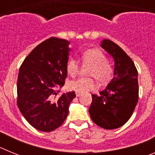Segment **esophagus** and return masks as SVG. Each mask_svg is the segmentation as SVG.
I'll list each match as a JSON object with an SVG mask.
<instances>
[{
	"label": "esophagus",
	"mask_w": 155,
	"mask_h": 155,
	"mask_svg": "<svg viewBox=\"0 0 155 155\" xmlns=\"http://www.w3.org/2000/svg\"><path fill=\"white\" fill-rule=\"evenodd\" d=\"M75 94H76V96L77 97H79V96H81V93L79 92V91H76V92H75Z\"/></svg>",
	"instance_id": "34e87169"
}]
</instances>
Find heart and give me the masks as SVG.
<instances>
[{"mask_svg":"<svg viewBox=\"0 0 155 155\" xmlns=\"http://www.w3.org/2000/svg\"><path fill=\"white\" fill-rule=\"evenodd\" d=\"M82 62L91 66L87 75L96 79L99 83L104 84L109 81L113 75V68L107 61V58L98 49H90L82 53ZM67 71L71 77H75L79 71L78 61L71 58L67 64ZM69 89L79 92H85L96 87V84L92 78H78L68 83Z\"/></svg>","mask_w":155,"mask_h":155,"instance_id":"heart-1","label":"heart"}]
</instances>
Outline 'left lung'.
Masks as SVG:
<instances>
[{"label": "left lung", "instance_id": "1", "mask_svg": "<svg viewBox=\"0 0 155 155\" xmlns=\"http://www.w3.org/2000/svg\"><path fill=\"white\" fill-rule=\"evenodd\" d=\"M100 46L114 60V76L99 95L91 94L88 112L96 125L113 130L124 125L136 107L139 94L137 70L130 57L113 41L103 39Z\"/></svg>", "mask_w": 155, "mask_h": 155}]
</instances>
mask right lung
<instances>
[{"label": "right lung", "instance_id": "1", "mask_svg": "<svg viewBox=\"0 0 155 155\" xmlns=\"http://www.w3.org/2000/svg\"><path fill=\"white\" fill-rule=\"evenodd\" d=\"M69 44L66 39L51 37L38 45L19 69L18 106L38 130L50 132L61 127L76 97L74 91L57 95L68 76Z\"/></svg>", "mask_w": 155, "mask_h": 155}]
</instances>
